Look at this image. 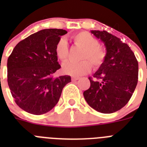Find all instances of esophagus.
I'll use <instances>...</instances> for the list:
<instances>
[{"mask_svg":"<svg viewBox=\"0 0 147 147\" xmlns=\"http://www.w3.org/2000/svg\"><path fill=\"white\" fill-rule=\"evenodd\" d=\"M80 77H78V76H72V80L73 81H76V80H80Z\"/></svg>","mask_w":147,"mask_h":147,"instance_id":"esophagus-1","label":"esophagus"}]
</instances>
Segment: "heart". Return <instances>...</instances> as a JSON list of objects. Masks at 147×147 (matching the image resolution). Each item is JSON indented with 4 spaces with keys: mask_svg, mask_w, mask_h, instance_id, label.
Masks as SVG:
<instances>
[{
    "mask_svg": "<svg viewBox=\"0 0 147 147\" xmlns=\"http://www.w3.org/2000/svg\"><path fill=\"white\" fill-rule=\"evenodd\" d=\"M73 40L76 45L83 49L81 59L84 60L65 62L62 69L65 74L74 76H82L91 71L92 65L95 69H98L105 63L107 59V51L89 32H79L73 36ZM55 53L58 59L62 62L67 59L69 51L65 39H60L56 44Z\"/></svg>",
    "mask_w": 147,
    "mask_h": 147,
    "instance_id": "heart-1",
    "label": "heart"
}]
</instances>
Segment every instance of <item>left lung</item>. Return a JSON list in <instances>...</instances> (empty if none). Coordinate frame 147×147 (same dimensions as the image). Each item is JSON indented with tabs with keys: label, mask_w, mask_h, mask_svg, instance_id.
I'll return each mask as SVG.
<instances>
[{
	"label": "left lung",
	"mask_w": 147,
	"mask_h": 147,
	"mask_svg": "<svg viewBox=\"0 0 147 147\" xmlns=\"http://www.w3.org/2000/svg\"><path fill=\"white\" fill-rule=\"evenodd\" d=\"M105 43L107 59L93 74L89 89L83 95L88 105L102 113L124 107L132 97L138 80V63L129 45L106 31L92 30Z\"/></svg>",
	"instance_id": "8db88e82"
}]
</instances>
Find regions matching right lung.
Here are the masks:
<instances>
[{"mask_svg":"<svg viewBox=\"0 0 147 147\" xmlns=\"http://www.w3.org/2000/svg\"><path fill=\"white\" fill-rule=\"evenodd\" d=\"M67 31L43 29L16 45L7 60V82L17 105L28 113L42 115L54 107L70 76L54 77L61 67L56 44Z\"/></svg>","mask_w":147,"mask_h":147,"instance_id":"obj_1","label":"right lung"}]
</instances>
